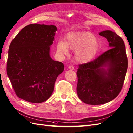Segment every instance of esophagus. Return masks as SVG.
<instances>
[{"instance_id": "esophagus-1", "label": "esophagus", "mask_w": 133, "mask_h": 133, "mask_svg": "<svg viewBox=\"0 0 133 133\" xmlns=\"http://www.w3.org/2000/svg\"><path fill=\"white\" fill-rule=\"evenodd\" d=\"M69 69H70V70H74V67L73 66H69Z\"/></svg>"}]
</instances>
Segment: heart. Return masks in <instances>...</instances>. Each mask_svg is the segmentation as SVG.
Segmentation results:
<instances>
[{
    "mask_svg": "<svg viewBox=\"0 0 133 133\" xmlns=\"http://www.w3.org/2000/svg\"><path fill=\"white\" fill-rule=\"evenodd\" d=\"M69 48L76 51L75 59L81 63H88L95 58L99 49V44L92 33L88 32H75L67 35L66 42L60 40L57 45L58 52L67 55Z\"/></svg>",
    "mask_w": 133,
    "mask_h": 133,
    "instance_id": "heart-1",
    "label": "heart"
}]
</instances>
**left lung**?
Here are the masks:
<instances>
[{
	"label": "left lung",
	"instance_id": "left-lung-1",
	"mask_svg": "<svg viewBox=\"0 0 133 133\" xmlns=\"http://www.w3.org/2000/svg\"><path fill=\"white\" fill-rule=\"evenodd\" d=\"M99 35L107 38L110 49L77 70V93L90 105L108 103L117 97L123 87L127 69L126 47L122 38L111 30Z\"/></svg>",
	"mask_w": 133,
	"mask_h": 133
}]
</instances>
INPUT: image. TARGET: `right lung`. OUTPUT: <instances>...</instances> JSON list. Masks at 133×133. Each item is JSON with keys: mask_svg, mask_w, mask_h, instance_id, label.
Returning <instances> with one entry per match:
<instances>
[{"mask_svg": "<svg viewBox=\"0 0 133 133\" xmlns=\"http://www.w3.org/2000/svg\"><path fill=\"white\" fill-rule=\"evenodd\" d=\"M56 26L34 23L23 28L9 46L7 73L18 97L33 103L48 100L64 64L50 56Z\"/></svg>", "mask_w": 133, "mask_h": 133, "instance_id": "obj_1", "label": "right lung"}]
</instances>
